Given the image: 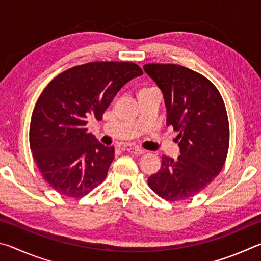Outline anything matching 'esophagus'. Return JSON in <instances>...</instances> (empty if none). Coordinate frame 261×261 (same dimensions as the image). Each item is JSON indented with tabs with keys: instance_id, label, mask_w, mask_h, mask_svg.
I'll list each match as a JSON object with an SVG mask.
<instances>
[{
	"instance_id": "34e87169",
	"label": "esophagus",
	"mask_w": 261,
	"mask_h": 261,
	"mask_svg": "<svg viewBox=\"0 0 261 261\" xmlns=\"http://www.w3.org/2000/svg\"><path fill=\"white\" fill-rule=\"evenodd\" d=\"M126 151L129 152V153H132V154H136V155H143V154H145L146 152L144 151V149H141V148H139V147H136V146H134V147H127L126 148Z\"/></svg>"
}]
</instances>
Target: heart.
<instances>
[{
    "mask_svg": "<svg viewBox=\"0 0 261 261\" xmlns=\"http://www.w3.org/2000/svg\"><path fill=\"white\" fill-rule=\"evenodd\" d=\"M152 88H153V87H144V88H141V90H140V92H145V91L152 90ZM140 92H139V93H140Z\"/></svg>",
    "mask_w": 261,
    "mask_h": 261,
    "instance_id": "b5f03b06",
    "label": "heart"
}]
</instances>
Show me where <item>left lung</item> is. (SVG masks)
I'll return each instance as SVG.
<instances>
[{"label":"left lung","mask_w":261,"mask_h":261,"mask_svg":"<svg viewBox=\"0 0 261 261\" xmlns=\"http://www.w3.org/2000/svg\"><path fill=\"white\" fill-rule=\"evenodd\" d=\"M144 70L160 87L167 125L179 134L180 155L162 156L148 187L168 201L189 199L220 174L229 148V121L223 99L205 76L178 64L149 63Z\"/></svg>","instance_id":"8db88e82"}]
</instances>
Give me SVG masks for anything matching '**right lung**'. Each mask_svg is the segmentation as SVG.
Segmentation results:
<instances>
[{"label": "right lung", "mask_w": 261, "mask_h": 261, "mask_svg": "<svg viewBox=\"0 0 261 261\" xmlns=\"http://www.w3.org/2000/svg\"><path fill=\"white\" fill-rule=\"evenodd\" d=\"M140 74L132 62H90L65 70L42 91L31 117L30 147L56 192L82 198L103 182L115 148L99 143L86 124L102 120L117 92Z\"/></svg>", "instance_id": "obj_1"}]
</instances>
